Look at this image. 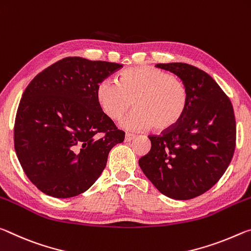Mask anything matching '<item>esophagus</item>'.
Segmentation results:
<instances>
[{
    "instance_id": "1",
    "label": "esophagus",
    "mask_w": 251,
    "mask_h": 251,
    "mask_svg": "<svg viewBox=\"0 0 251 251\" xmlns=\"http://www.w3.org/2000/svg\"><path fill=\"white\" fill-rule=\"evenodd\" d=\"M134 138H135V135H134V134H132V133H126V134L125 140H126V142H129V141H132Z\"/></svg>"
}]
</instances>
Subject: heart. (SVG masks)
<instances>
[{
  "label": "heart",
  "mask_w": 251,
  "mask_h": 251,
  "mask_svg": "<svg viewBox=\"0 0 251 251\" xmlns=\"http://www.w3.org/2000/svg\"><path fill=\"white\" fill-rule=\"evenodd\" d=\"M96 96L102 111L112 120L125 116L133 101L135 111L121 123L132 131L151 126L159 132L169 131L181 121L188 106L183 82L152 67H132L121 72L117 82L101 81Z\"/></svg>",
  "instance_id": "heart-1"
}]
</instances>
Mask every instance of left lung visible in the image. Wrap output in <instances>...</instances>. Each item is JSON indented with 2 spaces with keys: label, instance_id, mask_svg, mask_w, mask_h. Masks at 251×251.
<instances>
[{
  "label": "left lung",
  "instance_id": "obj_1",
  "mask_svg": "<svg viewBox=\"0 0 251 251\" xmlns=\"http://www.w3.org/2000/svg\"><path fill=\"white\" fill-rule=\"evenodd\" d=\"M155 67L180 77L188 91V106L175 128L149 135L151 150L139 166L162 195L192 199L215 186L231 161L235 113L229 98L202 70L181 62Z\"/></svg>",
  "mask_w": 251,
  "mask_h": 251
}]
</instances>
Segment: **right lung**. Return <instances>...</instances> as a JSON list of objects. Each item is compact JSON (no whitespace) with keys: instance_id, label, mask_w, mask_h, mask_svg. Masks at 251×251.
I'll list each match as a JSON object with an SVG mask.
<instances>
[{"instance_id":"add662e5","label":"right lung","mask_w":251,"mask_h":251,"mask_svg":"<svg viewBox=\"0 0 251 251\" xmlns=\"http://www.w3.org/2000/svg\"><path fill=\"white\" fill-rule=\"evenodd\" d=\"M122 64L70 56L39 73L23 92L14 148L27 178L43 194L71 198L87 191L125 132L99 105L98 84Z\"/></svg>"}]
</instances>
